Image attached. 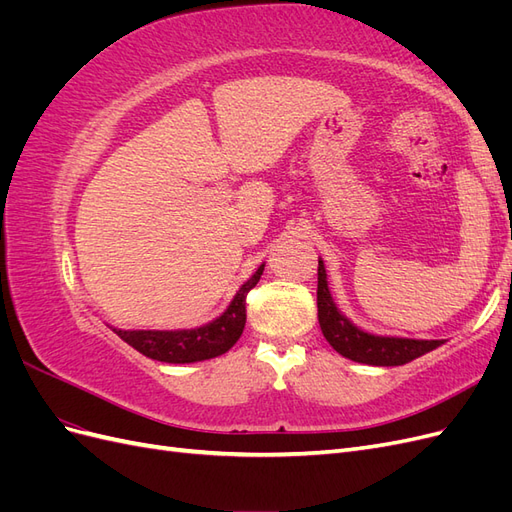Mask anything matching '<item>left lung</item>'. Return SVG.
Listing matches in <instances>:
<instances>
[{"label":"left lung","instance_id":"obj_1","mask_svg":"<svg viewBox=\"0 0 512 512\" xmlns=\"http://www.w3.org/2000/svg\"><path fill=\"white\" fill-rule=\"evenodd\" d=\"M318 322L322 335L342 356L356 363L393 367L406 365L418 356L442 346V339H408V337H386L374 335L352 324L337 305L327 284L324 262L318 258Z\"/></svg>","mask_w":512,"mask_h":512}]
</instances>
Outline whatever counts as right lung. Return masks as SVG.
I'll return each mask as SVG.
<instances>
[{
  "label": "right lung",
  "mask_w": 512,
  "mask_h": 512,
  "mask_svg": "<svg viewBox=\"0 0 512 512\" xmlns=\"http://www.w3.org/2000/svg\"><path fill=\"white\" fill-rule=\"evenodd\" d=\"M262 271H265V265H260L250 280L237 290L224 314L203 324V327L181 331H113L123 342L153 361L196 363L213 359V356L228 352L241 337L245 327V297L258 284Z\"/></svg>",
  "instance_id": "1"
}]
</instances>
